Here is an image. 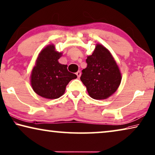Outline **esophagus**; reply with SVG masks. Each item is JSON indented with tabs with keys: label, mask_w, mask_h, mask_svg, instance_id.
<instances>
[{
	"label": "esophagus",
	"mask_w": 155,
	"mask_h": 155,
	"mask_svg": "<svg viewBox=\"0 0 155 155\" xmlns=\"http://www.w3.org/2000/svg\"><path fill=\"white\" fill-rule=\"evenodd\" d=\"M76 74L77 75V77H78V78H79L80 77H81V72L80 71H78V72L76 73Z\"/></svg>",
	"instance_id": "obj_1"
}]
</instances>
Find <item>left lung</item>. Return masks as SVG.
<instances>
[{
	"mask_svg": "<svg viewBox=\"0 0 155 155\" xmlns=\"http://www.w3.org/2000/svg\"><path fill=\"white\" fill-rule=\"evenodd\" d=\"M87 66L82 70L81 81L92 99H105L116 92L121 81L119 66L110 51L97 44L92 54L88 56Z\"/></svg>",
	"mask_w": 155,
	"mask_h": 155,
	"instance_id": "8db88e82",
	"label": "left lung"
}]
</instances>
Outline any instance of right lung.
Segmentation results:
<instances>
[{
    "mask_svg": "<svg viewBox=\"0 0 155 155\" xmlns=\"http://www.w3.org/2000/svg\"><path fill=\"white\" fill-rule=\"evenodd\" d=\"M62 53L56 51L54 45H49L38 56L31 73V85L38 95L48 99H58L64 94L67 85L77 78L68 72L67 65L58 60Z\"/></svg>",
    "mask_w": 155,
    "mask_h": 155,
    "instance_id": "right-lung-1",
    "label": "right lung"
}]
</instances>
